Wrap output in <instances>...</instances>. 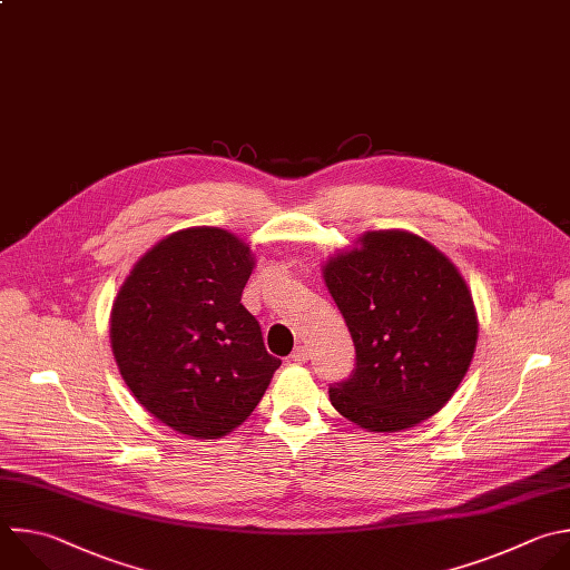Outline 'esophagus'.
Masks as SVG:
<instances>
[{
	"instance_id": "1",
	"label": "esophagus",
	"mask_w": 570,
	"mask_h": 570,
	"mask_svg": "<svg viewBox=\"0 0 570 570\" xmlns=\"http://www.w3.org/2000/svg\"><path fill=\"white\" fill-rule=\"evenodd\" d=\"M308 357H311V351H308L306 346H297V348L291 353V360H293V362H297V364L308 362Z\"/></svg>"
}]
</instances>
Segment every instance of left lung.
<instances>
[{
    "instance_id": "1",
    "label": "left lung",
    "mask_w": 570,
    "mask_h": 570,
    "mask_svg": "<svg viewBox=\"0 0 570 570\" xmlns=\"http://www.w3.org/2000/svg\"><path fill=\"white\" fill-rule=\"evenodd\" d=\"M353 346L331 405L368 432H399L434 416L456 392L476 346L472 295L454 264L425 239L366 233L362 248L324 268Z\"/></svg>"
}]
</instances>
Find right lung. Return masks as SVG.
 Segmentation results:
<instances>
[{"instance_id": "right-lung-1", "label": "right lung", "mask_w": 570, "mask_h": 570, "mask_svg": "<svg viewBox=\"0 0 570 570\" xmlns=\"http://www.w3.org/2000/svg\"><path fill=\"white\" fill-rule=\"evenodd\" d=\"M250 248L222 228L156 244L111 308V348L127 387L167 428L219 439L259 405L279 357L242 304Z\"/></svg>"}]
</instances>
